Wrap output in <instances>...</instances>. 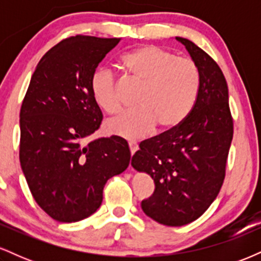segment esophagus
<instances>
[{
    "mask_svg": "<svg viewBox=\"0 0 261 261\" xmlns=\"http://www.w3.org/2000/svg\"><path fill=\"white\" fill-rule=\"evenodd\" d=\"M128 147H130L131 154H134L135 152H136L137 149H139V145H137L136 142H130V143H128Z\"/></svg>",
    "mask_w": 261,
    "mask_h": 261,
    "instance_id": "1",
    "label": "esophagus"
}]
</instances>
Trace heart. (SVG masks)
<instances>
[{"mask_svg": "<svg viewBox=\"0 0 261 261\" xmlns=\"http://www.w3.org/2000/svg\"><path fill=\"white\" fill-rule=\"evenodd\" d=\"M126 72L143 83L137 107L106 122L108 134L126 140L147 136L157 126L161 133L178 127L190 115L200 91V73L191 60L178 58L157 45H143L121 56ZM91 91L95 103L107 113L120 109L118 83L106 68L92 74Z\"/></svg>", "mask_w": 261, "mask_h": 261, "instance_id": "1", "label": "heart"}]
</instances>
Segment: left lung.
Wrapping results in <instances>:
<instances>
[{
	"instance_id": "left-lung-1",
	"label": "left lung",
	"mask_w": 261,
	"mask_h": 261,
	"mask_svg": "<svg viewBox=\"0 0 261 261\" xmlns=\"http://www.w3.org/2000/svg\"><path fill=\"white\" fill-rule=\"evenodd\" d=\"M200 73L195 107L184 121L143 141L131 166L147 173L155 189L142 200L143 212L155 222L180 227L199 218L222 187L233 139L228 87L218 65L193 41L175 37Z\"/></svg>"
}]
</instances>
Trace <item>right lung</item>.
Returning <instances> with one entry per match:
<instances>
[{"instance_id": "1", "label": "right lung", "mask_w": 261, "mask_h": 261, "mask_svg": "<svg viewBox=\"0 0 261 261\" xmlns=\"http://www.w3.org/2000/svg\"><path fill=\"white\" fill-rule=\"evenodd\" d=\"M120 40L83 35L62 40L39 61L22 103L20 167L35 201L59 222L94 214L108 179L130 163L121 137L83 143L103 119L92 95V74Z\"/></svg>"}]
</instances>
